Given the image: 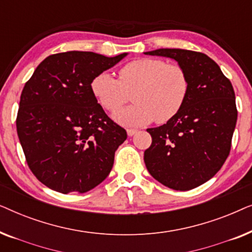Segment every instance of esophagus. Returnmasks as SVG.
<instances>
[{"mask_svg": "<svg viewBox=\"0 0 252 252\" xmlns=\"http://www.w3.org/2000/svg\"><path fill=\"white\" fill-rule=\"evenodd\" d=\"M136 133H137V129H133V128L127 129V135H128V136H133V135H135Z\"/></svg>", "mask_w": 252, "mask_h": 252, "instance_id": "esophagus-1", "label": "esophagus"}]
</instances>
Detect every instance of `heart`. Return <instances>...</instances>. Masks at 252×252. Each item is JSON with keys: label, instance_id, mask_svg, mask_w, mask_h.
Wrapping results in <instances>:
<instances>
[{"label": "heart", "instance_id": "b5f03b06", "mask_svg": "<svg viewBox=\"0 0 252 252\" xmlns=\"http://www.w3.org/2000/svg\"><path fill=\"white\" fill-rule=\"evenodd\" d=\"M91 88L99 104L115 111L134 92L136 104L113 113L125 127H140L156 120L165 123L177 115L189 91L186 71L180 65L166 64L158 58H139L120 68L119 80L103 72L92 80Z\"/></svg>", "mask_w": 252, "mask_h": 252}]
</instances>
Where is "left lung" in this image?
I'll list each match as a JSON object with an SVG mask.
<instances>
[{"instance_id": "left-lung-1", "label": "left lung", "mask_w": 252, "mask_h": 252, "mask_svg": "<svg viewBox=\"0 0 252 252\" xmlns=\"http://www.w3.org/2000/svg\"><path fill=\"white\" fill-rule=\"evenodd\" d=\"M144 55L171 58L189 81L187 98L177 115L159 127L144 151L149 173L174 190H190L215 177L228 157L237 111L233 86L205 54L161 48Z\"/></svg>"}]
</instances>
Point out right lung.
<instances>
[{
  "label": "right lung",
  "mask_w": 252,
  "mask_h": 252,
  "mask_svg": "<svg viewBox=\"0 0 252 252\" xmlns=\"http://www.w3.org/2000/svg\"><path fill=\"white\" fill-rule=\"evenodd\" d=\"M127 55H50L25 84L17 133L31 171L48 188L82 194L104 181L112 170L115 153L127 133L106 116L91 84Z\"/></svg>",
  "instance_id": "add662e5"
}]
</instances>
